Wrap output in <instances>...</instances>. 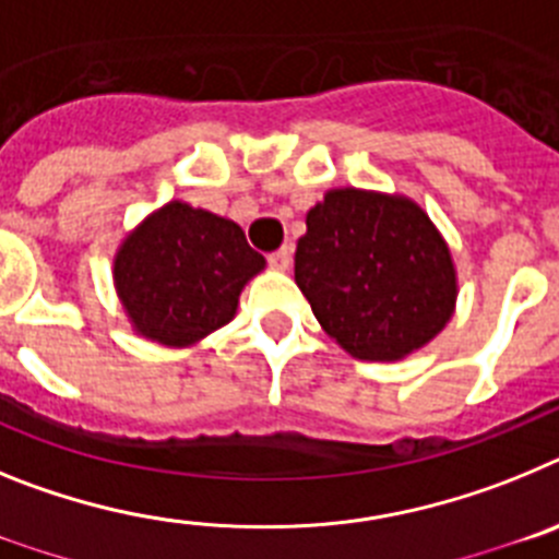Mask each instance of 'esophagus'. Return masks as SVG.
<instances>
[{
  "instance_id": "1",
  "label": "esophagus",
  "mask_w": 559,
  "mask_h": 559,
  "mask_svg": "<svg viewBox=\"0 0 559 559\" xmlns=\"http://www.w3.org/2000/svg\"><path fill=\"white\" fill-rule=\"evenodd\" d=\"M290 257H294V249H290V246H283V249H276L274 254H269L271 269L285 271V269H288V265H290Z\"/></svg>"
}]
</instances>
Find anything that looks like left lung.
Here are the masks:
<instances>
[{"instance_id":"1","label":"left lung","mask_w":559,"mask_h":559,"mask_svg":"<svg viewBox=\"0 0 559 559\" xmlns=\"http://www.w3.org/2000/svg\"><path fill=\"white\" fill-rule=\"evenodd\" d=\"M305 224L294 257L296 285L324 333L353 358H406L451 322V251L414 201L330 190Z\"/></svg>"}]
</instances>
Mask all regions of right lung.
Masks as SVG:
<instances>
[{"label":"right lung","instance_id":"right-lung-1","mask_svg":"<svg viewBox=\"0 0 559 559\" xmlns=\"http://www.w3.org/2000/svg\"><path fill=\"white\" fill-rule=\"evenodd\" d=\"M263 265L235 221L170 201L126 237L114 283L136 333L190 347L231 322L237 296Z\"/></svg>","mask_w":559,"mask_h":559}]
</instances>
